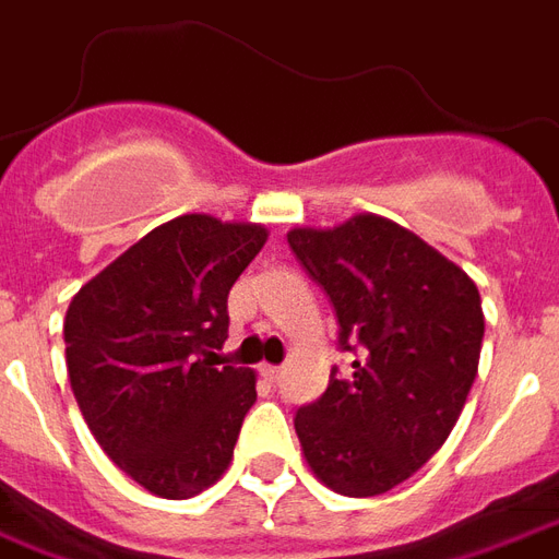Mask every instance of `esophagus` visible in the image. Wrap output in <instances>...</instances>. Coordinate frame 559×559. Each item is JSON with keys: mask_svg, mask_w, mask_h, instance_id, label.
<instances>
[{"mask_svg": "<svg viewBox=\"0 0 559 559\" xmlns=\"http://www.w3.org/2000/svg\"><path fill=\"white\" fill-rule=\"evenodd\" d=\"M260 376H263L266 382H281V376H284V367H275V364H263V367H260Z\"/></svg>", "mask_w": 559, "mask_h": 559, "instance_id": "34e87169", "label": "esophagus"}]
</instances>
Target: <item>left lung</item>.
Returning a JSON list of instances; mask_svg holds the SVG:
<instances>
[{"label": "left lung", "mask_w": 559, "mask_h": 559, "mask_svg": "<svg viewBox=\"0 0 559 559\" xmlns=\"http://www.w3.org/2000/svg\"><path fill=\"white\" fill-rule=\"evenodd\" d=\"M293 254L332 299L353 373L329 376L296 412L320 483L346 498L391 491L427 465L456 427L483 346L477 284L391 218L293 227Z\"/></svg>", "instance_id": "left-lung-1"}]
</instances>
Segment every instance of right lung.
I'll list each match as a JSON object with an SVG mask.
<instances>
[{
	"instance_id": "1",
	"label": "right lung",
	"mask_w": 559,
	"mask_h": 559,
	"mask_svg": "<svg viewBox=\"0 0 559 559\" xmlns=\"http://www.w3.org/2000/svg\"><path fill=\"white\" fill-rule=\"evenodd\" d=\"M269 230L204 213L153 227L70 301L68 376L91 436L168 500L213 486L234 459L254 370L218 367L227 293Z\"/></svg>"
}]
</instances>
